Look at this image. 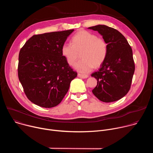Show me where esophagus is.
Wrapping results in <instances>:
<instances>
[{"mask_svg": "<svg viewBox=\"0 0 153 153\" xmlns=\"http://www.w3.org/2000/svg\"><path fill=\"white\" fill-rule=\"evenodd\" d=\"M77 76L80 78H82V79H86L87 77H88V75H84V74H78Z\"/></svg>", "mask_w": 153, "mask_h": 153, "instance_id": "34e87169", "label": "esophagus"}]
</instances>
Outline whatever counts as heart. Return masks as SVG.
I'll use <instances>...</instances> for the list:
<instances>
[{"mask_svg":"<svg viewBox=\"0 0 153 153\" xmlns=\"http://www.w3.org/2000/svg\"><path fill=\"white\" fill-rule=\"evenodd\" d=\"M61 52L70 65H73L80 53L81 59L74 65L76 70L87 73L94 66L97 67L104 62L108 53L106 41L91 32L80 30L72 37V43H64Z\"/></svg>","mask_w":153,"mask_h":153,"instance_id":"heart-1","label":"heart"}]
</instances>
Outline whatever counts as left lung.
<instances>
[{"label":"left lung","mask_w":153,"mask_h":153,"mask_svg":"<svg viewBox=\"0 0 153 153\" xmlns=\"http://www.w3.org/2000/svg\"><path fill=\"white\" fill-rule=\"evenodd\" d=\"M102 36L108 53L98 71L91 74L97 80L92 90L103 102L117 101L129 91L135 70L133 51L126 38L117 30L104 25L89 27Z\"/></svg>","instance_id":"1"}]
</instances>
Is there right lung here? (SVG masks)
Instances as JSON below:
<instances>
[{"label":"right lung","mask_w":153,"mask_h":153,"mask_svg":"<svg viewBox=\"0 0 153 153\" xmlns=\"http://www.w3.org/2000/svg\"><path fill=\"white\" fill-rule=\"evenodd\" d=\"M74 30L33 36L20 50L18 77L27 98L43 108L59 105L77 73L61 48Z\"/></svg>","instance_id":"add662e5"}]
</instances>
